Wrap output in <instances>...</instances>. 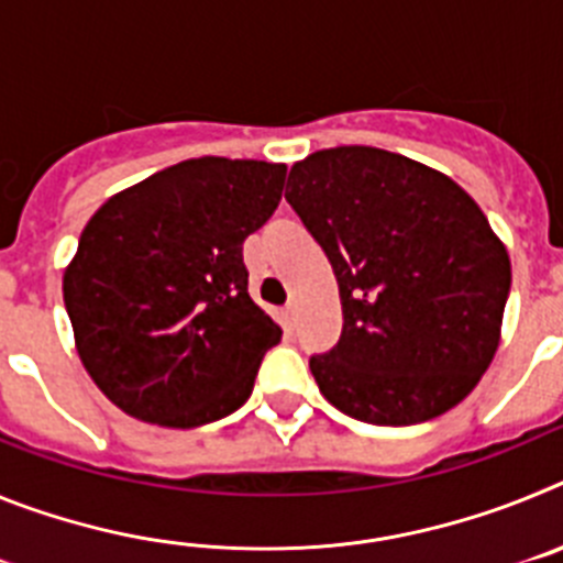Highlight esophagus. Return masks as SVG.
<instances>
[{"mask_svg": "<svg viewBox=\"0 0 563 563\" xmlns=\"http://www.w3.org/2000/svg\"><path fill=\"white\" fill-rule=\"evenodd\" d=\"M278 321H282V324H285L287 330H292V327H296V321H298L296 305H285V307H282V310H278Z\"/></svg>", "mask_w": 563, "mask_h": 563, "instance_id": "esophagus-1", "label": "esophagus"}]
</instances>
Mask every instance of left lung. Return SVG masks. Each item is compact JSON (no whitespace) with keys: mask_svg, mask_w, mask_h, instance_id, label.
<instances>
[{"mask_svg":"<svg viewBox=\"0 0 563 563\" xmlns=\"http://www.w3.org/2000/svg\"><path fill=\"white\" fill-rule=\"evenodd\" d=\"M338 278L343 330L318 389L372 426H415L474 391L501 341L510 256L449 174L375 146L292 163L285 191Z\"/></svg>","mask_w":563,"mask_h":563,"instance_id":"obj_1","label":"left lung"}]
</instances>
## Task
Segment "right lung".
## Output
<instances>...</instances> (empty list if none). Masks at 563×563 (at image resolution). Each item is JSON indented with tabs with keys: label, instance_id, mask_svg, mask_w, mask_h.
<instances>
[{
	"label": "right lung",
	"instance_id": "right-lung-1",
	"mask_svg": "<svg viewBox=\"0 0 563 563\" xmlns=\"http://www.w3.org/2000/svg\"><path fill=\"white\" fill-rule=\"evenodd\" d=\"M285 163L194 157L112 194L64 267L76 350L129 417L168 429L251 397L282 327L247 292L242 242L265 225Z\"/></svg>",
	"mask_w": 563,
	"mask_h": 563
}]
</instances>
